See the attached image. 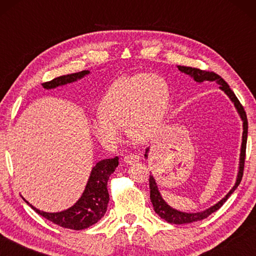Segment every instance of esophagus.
I'll return each mask as SVG.
<instances>
[{
    "label": "esophagus",
    "instance_id": "esophagus-1",
    "mask_svg": "<svg viewBox=\"0 0 256 256\" xmlns=\"http://www.w3.org/2000/svg\"><path fill=\"white\" fill-rule=\"evenodd\" d=\"M138 160H140V157H138V156H136V154H128V156H125L124 157V159H123V162L126 164H136V162H138Z\"/></svg>",
    "mask_w": 256,
    "mask_h": 256
}]
</instances>
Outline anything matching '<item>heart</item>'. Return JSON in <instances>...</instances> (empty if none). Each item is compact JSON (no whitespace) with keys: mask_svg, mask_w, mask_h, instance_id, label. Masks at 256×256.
Listing matches in <instances>:
<instances>
[{"mask_svg":"<svg viewBox=\"0 0 256 256\" xmlns=\"http://www.w3.org/2000/svg\"><path fill=\"white\" fill-rule=\"evenodd\" d=\"M170 102V86L157 74L120 78L100 102V112L89 120L94 138L106 146L116 148L123 141V128L138 142L150 140L157 132Z\"/></svg>","mask_w":256,"mask_h":256,"instance_id":"heart-1","label":"heart"}]
</instances>
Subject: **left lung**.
Segmentation results:
<instances>
[{
	"label": "left lung",
	"instance_id": "8db88e82",
	"mask_svg": "<svg viewBox=\"0 0 256 256\" xmlns=\"http://www.w3.org/2000/svg\"><path fill=\"white\" fill-rule=\"evenodd\" d=\"M177 68L182 72L185 73V74L190 76L192 79L198 82V84H202L203 81H210V82H216V84L219 86V89L222 90V92L227 94L228 98L230 99L232 102L235 106L236 110L240 115V120H242V146H240V164H238V172L236 177L235 185L232 186V190L224 196L222 200L216 202L214 206H210L209 209H206L200 212H184L176 210L174 208H172L170 204H167V202L164 200L162 194H160L157 183H156V180L154 178L152 175H150L149 178V185H150V200L152 203L154 209L160 218L166 220L167 222L170 224H190L194 222H200L202 219H206L211 214H214L219 208H222L224 202L227 201V198L232 196L234 190L237 188V186L240 185L242 177V170H244V162H245V152H246V142H248V118H246V112L244 108L240 105V100H238L235 94L232 92V90L229 88V86L226 81H224L222 76L216 74L214 72L209 71H202L198 70L196 68H190V66H178ZM150 151V148L146 149L144 157L148 158V154Z\"/></svg>",
	"mask_w": 256,
	"mask_h": 256
}]
</instances>
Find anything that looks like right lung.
Masks as SVG:
<instances>
[{
  "mask_svg": "<svg viewBox=\"0 0 256 256\" xmlns=\"http://www.w3.org/2000/svg\"><path fill=\"white\" fill-rule=\"evenodd\" d=\"M90 71L84 70L72 74L62 76L55 78L52 81L42 84V88L46 90L55 89L58 86L72 84L76 80H80L84 76L89 74ZM118 166V157L102 159L92 167V172L86 182L84 193L81 194L79 200L66 210L60 212H45L38 210L37 208L30 204L22 196L24 201L32 206V209L38 214L44 216L50 222L58 224L60 227L81 230L86 229L94 224L98 222L107 211V206L110 202V194L107 190V182L110 176L115 172Z\"/></svg>",
  "mask_w": 256,
  "mask_h": 256,
  "instance_id": "right-lung-1",
  "label": "right lung"
}]
</instances>
